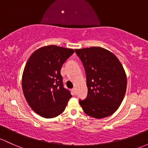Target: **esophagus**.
I'll return each instance as SVG.
<instances>
[{"label": "esophagus", "instance_id": "34e87169", "mask_svg": "<svg viewBox=\"0 0 148 148\" xmlns=\"http://www.w3.org/2000/svg\"><path fill=\"white\" fill-rule=\"evenodd\" d=\"M72 92H73V94H74V95L76 94V93H77V91H76V88H72Z\"/></svg>", "mask_w": 148, "mask_h": 148}]
</instances>
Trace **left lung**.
Segmentation results:
<instances>
[{"label":"left lung","mask_w":148,"mask_h":148,"mask_svg":"<svg viewBox=\"0 0 148 148\" xmlns=\"http://www.w3.org/2000/svg\"><path fill=\"white\" fill-rule=\"evenodd\" d=\"M86 75L88 94L79 104L88 116L95 119L109 116L119 108L125 96L127 78L119 60L100 47L75 49Z\"/></svg>","instance_id":"1"}]
</instances>
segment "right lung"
I'll use <instances>...</instances> for the list:
<instances>
[{
  "label": "right lung",
  "instance_id": "right-lung-1",
  "mask_svg": "<svg viewBox=\"0 0 148 148\" xmlns=\"http://www.w3.org/2000/svg\"><path fill=\"white\" fill-rule=\"evenodd\" d=\"M74 52L56 45L42 47L26 63L22 78L23 94L30 108L42 117L51 119L61 114L71 97L64 87L61 69Z\"/></svg>",
  "mask_w": 148,
  "mask_h": 148
}]
</instances>
